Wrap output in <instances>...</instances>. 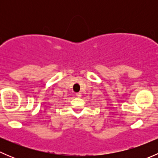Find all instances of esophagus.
Segmentation results:
<instances>
[{"instance_id":"esophagus-1","label":"esophagus","mask_w":158,"mask_h":158,"mask_svg":"<svg viewBox=\"0 0 158 158\" xmlns=\"http://www.w3.org/2000/svg\"><path fill=\"white\" fill-rule=\"evenodd\" d=\"M76 96H77V97H79H79H81V96H82V94H81L80 92H77V93L76 94Z\"/></svg>"}]
</instances>
